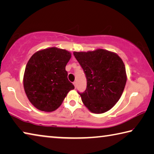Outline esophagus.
Returning a JSON list of instances; mask_svg holds the SVG:
<instances>
[{
    "label": "esophagus",
    "mask_w": 154,
    "mask_h": 154,
    "mask_svg": "<svg viewBox=\"0 0 154 154\" xmlns=\"http://www.w3.org/2000/svg\"><path fill=\"white\" fill-rule=\"evenodd\" d=\"M73 85H74L75 88H77V82H73Z\"/></svg>",
    "instance_id": "obj_1"
}]
</instances>
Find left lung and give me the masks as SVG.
<instances>
[{"mask_svg": "<svg viewBox=\"0 0 154 154\" xmlns=\"http://www.w3.org/2000/svg\"><path fill=\"white\" fill-rule=\"evenodd\" d=\"M73 54L87 79L86 90L78 92L84 105L94 113L110 110L119 100L126 85V68L122 60L103 49L75 51Z\"/></svg>", "mask_w": 154, "mask_h": 154, "instance_id": "left-lung-1", "label": "left lung"}]
</instances>
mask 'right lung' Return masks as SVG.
<instances>
[{
    "mask_svg": "<svg viewBox=\"0 0 154 154\" xmlns=\"http://www.w3.org/2000/svg\"><path fill=\"white\" fill-rule=\"evenodd\" d=\"M71 54L65 49L50 48L31 56L26 66L24 88L30 102L43 111H53L63 102L73 84L65 69Z\"/></svg>",
    "mask_w": 154,
    "mask_h": 154,
    "instance_id": "add662e5",
    "label": "right lung"
}]
</instances>
